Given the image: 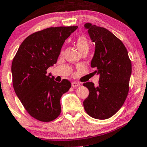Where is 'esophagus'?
Listing matches in <instances>:
<instances>
[{
	"mask_svg": "<svg viewBox=\"0 0 147 147\" xmlns=\"http://www.w3.org/2000/svg\"><path fill=\"white\" fill-rule=\"evenodd\" d=\"M80 84L78 82L74 81V82H72V86H73V87H74H74H77V86H80Z\"/></svg>",
	"mask_w": 147,
	"mask_h": 147,
	"instance_id": "obj_1",
	"label": "esophagus"
}]
</instances>
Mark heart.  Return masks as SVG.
I'll list each match as a JSON object with an SVG mask.
<instances>
[{"instance_id":"heart-1","label":"heart","mask_w":147,"mask_h":147,"mask_svg":"<svg viewBox=\"0 0 147 147\" xmlns=\"http://www.w3.org/2000/svg\"><path fill=\"white\" fill-rule=\"evenodd\" d=\"M75 42L76 47L80 52L82 50H84V49H88H88H89V42H88V39L86 38L85 36H83V35L79 36L76 38Z\"/></svg>"}]
</instances>
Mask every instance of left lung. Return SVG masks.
Wrapping results in <instances>:
<instances>
[{
    "instance_id": "obj_1",
    "label": "left lung",
    "mask_w": 147,
    "mask_h": 147,
    "mask_svg": "<svg viewBox=\"0 0 147 147\" xmlns=\"http://www.w3.org/2000/svg\"><path fill=\"white\" fill-rule=\"evenodd\" d=\"M90 39L95 44L91 67L100 75L98 85L87 82L89 94L84 100V110L96 119L104 120L114 115L123 106L129 90L131 61L122 41L106 28L86 23Z\"/></svg>"
}]
</instances>
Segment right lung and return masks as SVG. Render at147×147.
<instances>
[{
	"instance_id": "add662e5",
	"label": "right lung",
	"mask_w": 147,
	"mask_h": 147,
	"mask_svg": "<svg viewBox=\"0 0 147 147\" xmlns=\"http://www.w3.org/2000/svg\"><path fill=\"white\" fill-rule=\"evenodd\" d=\"M78 28L50 27L30 34L20 45L12 63L15 93L28 114L42 122H50L61 114L60 100L71 87L69 80L55 81L47 74L57 63L66 39Z\"/></svg>"
}]
</instances>
